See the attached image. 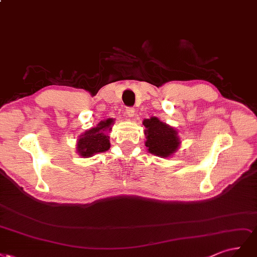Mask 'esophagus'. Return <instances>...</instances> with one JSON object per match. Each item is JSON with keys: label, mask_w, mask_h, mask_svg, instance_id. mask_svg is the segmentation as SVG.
Segmentation results:
<instances>
[{"label": "esophagus", "mask_w": 257, "mask_h": 257, "mask_svg": "<svg viewBox=\"0 0 257 257\" xmlns=\"http://www.w3.org/2000/svg\"><path fill=\"white\" fill-rule=\"evenodd\" d=\"M126 114L128 115V116H130V117L134 116V115H135V109H134V107H131V106L126 107Z\"/></svg>", "instance_id": "1"}]
</instances>
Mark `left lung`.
<instances>
[{"mask_svg": "<svg viewBox=\"0 0 257 257\" xmlns=\"http://www.w3.org/2000/svg\"><path fill=\"white\" fill-rule=\"evenodd\" d=\"M143 125L146 128L144 130L146 137L145 146L151 154L167 158L178 150L180 141L177 131L173 127L157 117L144 119Z\"/></svg>", "mask_w": 257, "mask_h": 257, "instance_id": "left-lung-1", "label": "left lung"}]
</instances>
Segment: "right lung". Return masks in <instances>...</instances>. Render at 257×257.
Masks as SVG:
<instances>
[{
  "instance_id": "obj_1",
  "label": "right lung",
  "mask_w": 257,
  "mask_h": 257,
  "mask_svg": "<svg viewBox=\"0 0 257 257\" xmlns=\"http://www.w3.org/2000/svg\"><path fill=\"white\" fill-rule=\"evenodd\" d=\"M114 123L113 118L101 120L97 127L85 131L80 136L77 144V151L81 157L89 158L98 153H104L110 148L109 136L106 131H111V126Z\"/></svg>"
}]
</instances>
